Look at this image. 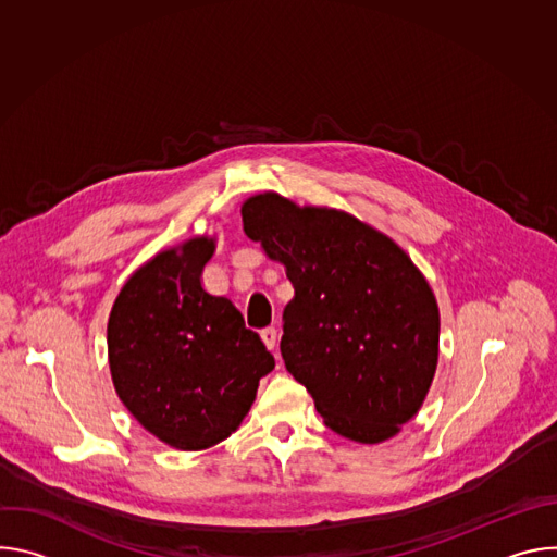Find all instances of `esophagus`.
I'll return each mask as SVG.
<instances>
[{
  "instance_id": "34e87169",
  "label": "esophagus",
  "mask_w": 557,
  "mask_h": 557,
  "mask_svg": "<svg viewBox=\"0 0 557 557\" xmlns=\"http://www.w3.org/2000/svg\"><path fill=\"white\" fill-rule=\"evenodd\" d=\"M260 337H262V342H264V346L269 348V350H275V346H277V329H264L262 333H260Z\"/></svg>"
}]
</instances>
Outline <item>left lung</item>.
<instances>
[{
  "instance_id": "8db88e82",
  "label": "left lung",
  "mask_w": 557,
  "mask_h": 557,
  "mask_svg": "<svg viewBox=\"0 0 557 557\" xmlns=\"http://www.w3.org/2000/svg\"><path fill=\"white\" fill-rule=\"evenodd\" d=\"M245 233L286 267L282 359L324 423L381 443L423 406L438 361V306L387 235L335 209L277 194L243 205Z\"/></svg>"
}]
</instances>
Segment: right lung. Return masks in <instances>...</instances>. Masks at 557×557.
Here are the masks:
<instances>
[{
	"instance_id": "add662e5",
	"label": "right lung",
	"mask_w": 557,
	"mask_h": 557,
	"mask_svg": "<svg viewBox=\"0 0 557 557\" xmlns=\"http://www.w3.org/2000/svg\"><path fill=\"white\" fill-rule=\"evenodd\" d=\"M211 256L209 237L158 253L121 288L108 322L119 399L147 432L187 451L235 432L275 368L240 310L202 288Z\"/></svg>"
}]
</instances>
